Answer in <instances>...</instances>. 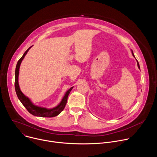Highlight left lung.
<instances>
[{"label": "left lung", "mask_w": 157, "mask_h": 157, "mask_svg": "<svg viewBox=\"0 0 157 157\" xmlns=\"http://www.w3.org/2000/svg\"><path fill=\"white\" fill-rule=\"evenodd\" d=\"M132 55L135 57V56H134V55H133V52H132ZM136 58V57H135ZM137 66H138V68L140 69V66H139V62H138V61L137 60Z\"/></svg>", "instance_id": "obj_1"}]
</instances>
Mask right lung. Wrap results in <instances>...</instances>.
Masks as SVG:
<instances>
[{
    "mask_svg": "<svg viewBox=\"0 0 157 157\" xmlns=\"http://www.w3.org/2000/svg\"><path fill=\"white\" fill-rule=\"evenodd\" d=\"M32 46H31L29 49L27 50V51L24 53L21 57V58L18 61L17 66H16V68H15V92L17 95V97L20 101L21 102V104L24 105V106L27 109V110L29 112V113L35 116H38V117H53L58 114H59L61 111L63 110L64 109V107L66 104L67 102V99H68V97L70 94V93L72 90V89L73 87H71L70 89H68V91H66L65 93L64 97L63 98L61 101L60 103L56 107L52 108V109H47L45 107H39L36 105H34L30 99L25 96L22 92L21 91L19 84H18V75H19V69H20V64L24 58L25 56L29 52V50L31 48Z\"/></svg>",
    "mask_w": 157,
    "mask_h": 157,
    "instance_id": "add662e5",
    "label": "right lung"
}]
</instances>
